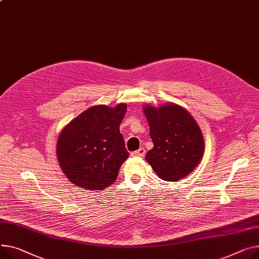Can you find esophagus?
I'll return each mask as SVG.
<instances>
[{
  "label": "esophagus",
  "instance_id": "obj_1",
  "mask_svg": "<svg viewBox=\"0 0 259 259\" xmlns=\"http://www.w3.org/2000/svg\"><path fill=\"white\" fill-rule=\"evenodd\" d=\"M145 153H146V150L144 148H141L137 151H134L131 153L132 156H135V157H144L145 156Z\"/></svg>",
  "mask_w": 259,
  "mask_h": 259
}]
</instances>
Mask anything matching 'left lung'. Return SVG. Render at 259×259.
Segmentation results:
<instances>
[{
  "mask_svg": "<svg viewBox=\"0 0 259 259\" xmlns=\"http://www.w3.org/2000/svg\"><path fill=\"white\" fill-rule=\"evenodd\" d=\"M153 149L146 160L165 181L184 178L199 164L204 152L203 134L195 118L183 107L166 103L144 106Z\"/></svg>",
  "mask_w": 259,
  "mask_h": 259,
  "instance_id": "obj_1",
  "label": "left lung"
}]
</instances>
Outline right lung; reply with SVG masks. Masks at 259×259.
Instances as JSON below:
<instances>
[{
  "label": "right lung",
  "instance_id": "obj_1",
  "mask_svg": "<svg viewBox=\"0 0 259 259\" xmlns=\"http://www.w3.org/2000/svg\"><path fill=\"white\" fill-rule=\"evenodd\" d=\"M127 105H98L83 111L60 132L57 158L71 182L89 191L111 185L120 165L129 157L119 124Z\"/></svg>",
  "mask_w": 259,
  "mask_h": 259
}]
</instances>
